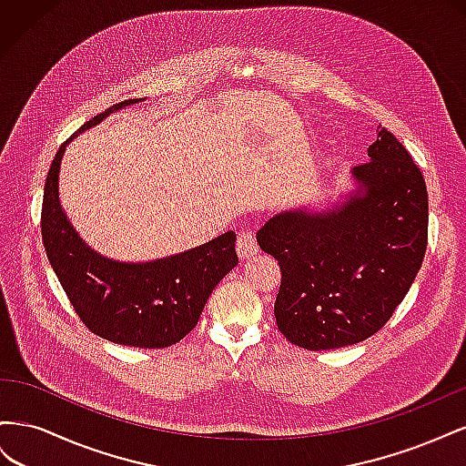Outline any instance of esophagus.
Here are the masks:
<instances>
[{
  "label": "esophagus",
  "mask_w": 466,
  "mask_h": 466,
  "mask_svg": "<svg viewBox=\"0 0 466 466\" xmlns=\"http://www.w3.org/2000/svg\"><path fill=\"white\" fill-rule=\"evenodd\" d=\"M258 252V245H257V235L255 231L245 229L238 233L237 237V255L238 258H250L252 255H257Z\"/></svg>",
  "instance_id": "1"
}]
</instances>
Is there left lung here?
<instances>
[{
  "instance_id": "left-lung-1",
  "label": "left lung",
  "mask_w": 466,
  "mask_h": 466,
  "mask_svg": "<svg viewBox=\"0 0 466 466\" xmlns=\"http://www.w3.org/2000/svg\"><path fill=\"white\" fill-rule=\"evenodd\" d=\"M370 161L351 168L354 194L311 214L289 209L257 233L281 270L279 332L307 350L363 342L385 327L428 248V188L410 153L380 128Z\"/></svg>"
}]
</instances>
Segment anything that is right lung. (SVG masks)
Here are the masks:
<instances>
[{
	"label": "right lung",
	"mask_w": 466,
	"mask_h": 466,
	"mask_svg": "<svg viewBox=\"0 0 466 466\" xmlns=\"http://www.w3.org/2000/svg\"><path fill=\"white\" fill-rule=\"evenodd\" d=\"M134 103L137 98L106 108L62 144L46 177L40 228L46 257L83 324L105 340L151 350L180 342L198 324L211 291L238 258L237 237L228 231L175 257L136 264L118 262L83 243L69 223L58 194L66 146L110 112Z\"/></svg>",
	"instance_id": "1"
}]
</instances>
